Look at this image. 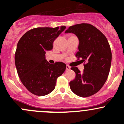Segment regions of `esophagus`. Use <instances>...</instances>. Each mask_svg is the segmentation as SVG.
Listing matches in <instances>:
<instances>
[{"mask_svg": "<svg viewBox=\"0 0 124 124\" xmlns=\"http://www.w3.org/2000/svg\"><path fill=\"white\" fill-rule=\"evenodd\" d=\"M70 69V67L69 65H66V70H69Z\"/></svg>", "mask_w": 124, "mask_h": 124, "instance_id": "34e87169", "label": "esophagus"}]
</instances>
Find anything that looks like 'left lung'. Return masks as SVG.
<instances>
[{"label": "left lung", "instance_id": "8db88e82", "mask_svg": "<svg viewBox=\"0 0 124 124\" xmlns=\"http://www.w3.org/2000/svg\"><path fill=\"white\" fill-rule=\"evenodd\" d=\"M77 36L79 40V51L75 55L77 60L84 62L82 73L78 67H71L76 73L70 82L71 90L81 97L91 96L104 85L109 76L112 52L107 38L94 25L81 23L69 27L66 31Z\"/></svg>", "mask_w": 124, "mask_h": 124}]
</instances>
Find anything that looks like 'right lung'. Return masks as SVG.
I'll use <instances>...</instances> for the list:
<instances>
[{
	"label": "right lung",
	"instance_id": "right-lung-1",
	"mask_svg": "<svg viewBox=\"0 0 124 124\" xmlns=\"http://www.w3.org/2000/svg\"><path fill=\"white\" fill-rule=\"evenodd\" d=\"M65 29V26L34 28L18 42L15 54L16 70L24 86L33 94L43 96L51 93L57 78L66 70L64 62L51 64L45 60L46 51L53 49L54 41Z\"/></svg>",
	"mask_w": 124,
	"mask_h": 124
}]
</instances>
